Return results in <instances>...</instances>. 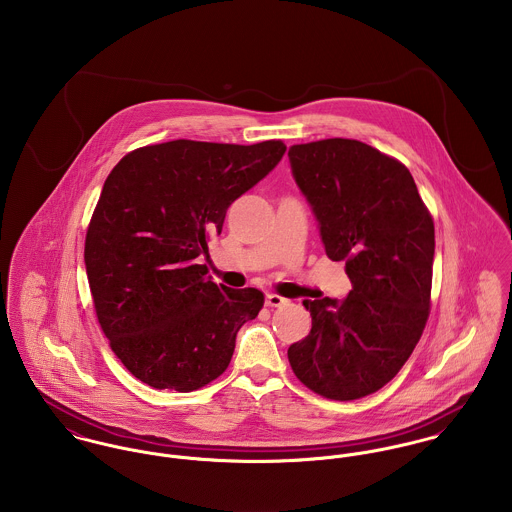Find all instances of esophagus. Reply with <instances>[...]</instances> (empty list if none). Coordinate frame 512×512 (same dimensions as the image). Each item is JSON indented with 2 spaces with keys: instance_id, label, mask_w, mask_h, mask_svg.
I'll return each instance as SVG.
<instances>
[{
  "instance_id": "34e87169",
  "label": "esophagus",
  "mask_w": 512,
  "mask_h": 512,
  "mask_svg": "<svg viewBox=\"0 0 512 512\" xmlns=\"http://www.w3.org/2000/svg\"><path fill=\"white\" fill-rule=\"evenodd\" d=\"M288 299L282 297V295H276V293H268L266 295V305L268 307H280V305H286Z\"/></svg>"
}]
</instances>
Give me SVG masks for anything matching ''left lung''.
Masks as SVG:
<instances>
[{
	"instance_id": "8db88e82",
	"label": "left lung",
	"mask_w": 512,
	"mask_h": 512,
	"mask_svg": "<svg viewBox=\"0 0 512 512\" xmlns=\"http://www.w3.org/2000/svg\"><path fill=\"white\" fill-rule=\"evenodd\" d=\"M292 175L333 262L353 290L303 299L311 331L293 343L295 376L331 400H357L390 382L430 315L434 220L412 173L357 140L292 146Z\"/></svg>"
}]
</instances>
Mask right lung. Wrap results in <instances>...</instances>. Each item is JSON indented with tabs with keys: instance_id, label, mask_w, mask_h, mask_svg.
I'll return each mask as SVG.
<instances>
[{
	"instance_id": "right-lung-1",
	"label": "right lung",
	"mask_w": 512,
	"mask_h": 512,
	"mask_svg": "<svg viewBox=\"0 0 512 512\" xmlns=\"http://www.w3.org/2000/svg\"><path fill=\"white\" fill-rule=\"evenodd\" d=\"M284 153L280 140H175L128 153L104 181L84 242L86 276L112 351L142 382L191 392L226 370L264 293L217 286L199 258H209L228 207Z\"/></svg>"
}]
</instances>
